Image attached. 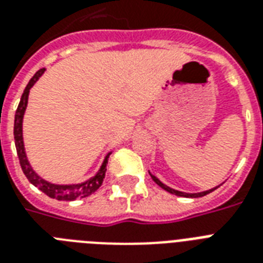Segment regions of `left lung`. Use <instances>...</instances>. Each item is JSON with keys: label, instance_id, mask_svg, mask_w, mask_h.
<instances>
[{"label": "left lung", "instance_id": "8db88e82", "mask_svg": "<svg viewBox=\"0 0 263 263\" xmlns=\"http://www.w3.org/2000/svg\"><path fill=\"white\" fill-rule=\"evenodd\" d=\"M150 176H152V179L154 180V181H156L157 184H158V185H160L161 188H164L165 191H168V192H171V194H173V195H177V196H188V198H199V196H204V195H208V194H210V192L212 191H214V190H216V188H218L221 185H218V187H216V188H212V190H208V191H203V192H198V194H187V192H181V191H176V190H173V188H171V187H168V185H165L164 183H162V181H160V180L157 179L156 176H153L152 173H150Z\"/></svg>", "mask_w": 263, "mask_h": 263}]
</instances>
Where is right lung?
<instances>
[{"mask_svg": "<svg viewBox=\"0 0 263 263\" xmlns=\"http://www.w3.org/2000/svg\"><path fill=\"white\" fill-rule=\"evenodd\" d=\"M45 68L39 69L35 73L31 80L27 84V87L24 88V92L22 95L20 103H18L17 110L14 115V127H13V135H14V144H16V152H17L18 161H20V166L23 169V173L26 175L31 184H34L35 187L39 188L43 194H46L47 196H50L53 199L57 200H75L80 199V198H86V196L94 194L101 185L105 179V172H106L107 158L110 156V153L105 157L101 168L97 172L94 177L88 179L87 181L80 184H65V185H60V184H51L46 180H43L41 176H38L34 172V169L31 168L30 162L27 160L26 152H24V143H23V117H24V111H26L27 102H28V94H30V88L36 83V80L43 75Z\"/></svg>", "mask_w": 263, "mask_h": 263, "instance_id": "1", "label": "right lung"}]
</instances>
